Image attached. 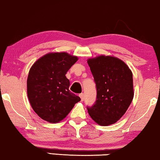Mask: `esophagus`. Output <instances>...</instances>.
Listing matches in <instances>:
<instances>
[{
  "instance_id": "esophagus-1",
  "label": "esophagus",
  "mask_w": 160,
  "mask_h": 160,
  "mask_svg": "<svg viewBox=\"0 0 160 160\" xmlns=\"http://www.w3.org/2000/svg\"><path fill=\"white\" fill-rule=\"evenodd\" d=\"M79 97L81 98V100H82V101H83L84 99V93H81L79 94Z\"/></svg>"
}]
</instances>
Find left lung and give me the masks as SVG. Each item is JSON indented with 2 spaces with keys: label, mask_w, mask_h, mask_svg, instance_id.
<instances>
[{
  "label": "left lung",
  "mask_w": 160,
  "mask_h": 160,
  "mask_svg": "<svg viewBox=\"0 0 160 160\" xmlns=\"http://www.w3.org/2000/svg\"><path fill=\"white\" fill-rule=\"evenodd\" d=\"M97 88V100L87 108L90 117L101 126L121 119L134 97L132 73L124 61L100 55L87 60Z\"/></svg>",
  "instance_id": "left-lung-1"
}]
</instances>
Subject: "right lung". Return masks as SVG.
<instances>
[{
	"label": "right lung",
	"mask_w": 160,
	"mask_h": 160,
	"mask_svg": "<svg viewBox=\"0 0 160 160\" xmlns=\"http://www.w3.org/2000/svg\"><path fill=\"white\" fill-rule=\"evenodd\" d=\"M78 60L67 52H50L41 57L30 68L27 92L32 108L41 119L58 123L66 117L81 99L69 90L65 76Z\"/></svg>",
	"instance_id": "right-lung-1"
}]
</instances>
